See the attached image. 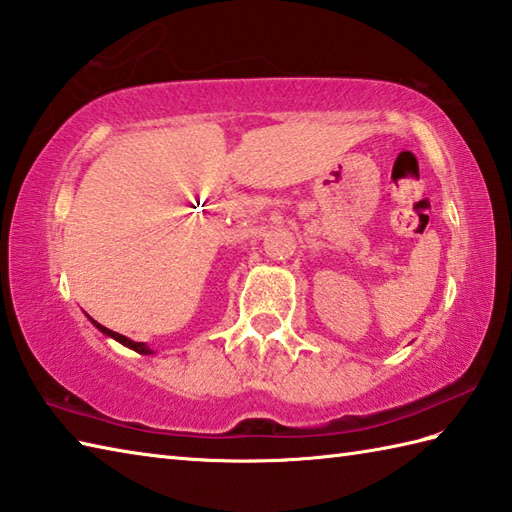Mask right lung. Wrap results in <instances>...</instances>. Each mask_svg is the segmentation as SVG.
Returning <instances> with one entry per match:
<instances>
[{"instance_id":"1","label":"right lung","mask_w":512,"mask_h":512,"mask_svg":"<svg viewBox=\"0 0 512 512\" xmlns=\"http://www.w3.org/2000/svg\"><path fill=\"white\" fill-rule=\"evenodd\" d=\"M92 321V319H90ZM96 328H99L103 334H107V336H112L114 341H118V343H123L125 347H129V350H134V352H138V354H154L149 350V347L145 345V343H136V341H132V339H127V336H123V334H118V332H112V330H107V328H103L101 323H96V321H92Z\"/></svg>"}]
</instances>
